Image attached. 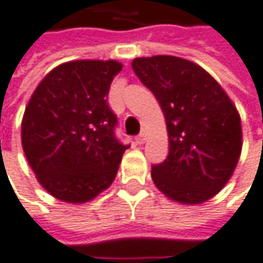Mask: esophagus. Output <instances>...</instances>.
<instances>
[{
	"instance_id": "obj_1",
	"label": "esophagus",
	"mask_w": 263,
	"mask_h": 263,
	"mask_svg": "<svg viewBox=\"0 0 263 263\" xmlns=\"http://www.w3.org/2000/svg\"><path fill=\"white\" fill-rule=\"evenodd\" d=\"M135 140L137 144H143V143L146 142V135L144 133H140V135H137L135 137Z\"/></svg>"
}]
</instances>
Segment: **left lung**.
I'll list each match as a JSON object with an SVG mask.
<instances>
[{
    "instance_id": "1",
    "label": "left lung",
    "mask_w": 263,
    "mask_h": 263,
    "mask_svg": "<svg viewBox=\"0 0 263 263\" xmlns=\"http://www.w3.org/2000/svg\"><path fill=\"white\" fill-rule=\"evenodd\" d=\"M136 76L155 94L166 119L169 153L152 179L170 199L202 203L228 183L242 150L236 107L211 74L173 55L136 59Z\"/></svg>"
}]
</instances>
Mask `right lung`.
<instances>
[{
    "mask_svg": "<svg viewBox=\"0 0 263 263\" xmlns=\"http://www.w3.org/2000/svg\"><path fill=\"white\" fill-rule=\"evenodd\" d=\"M113 60L70 61L38 84L25 108L21 139L25 157L48 193L84 203L113 183L130 144L116 136L117 116L107 104Z\"/></svg>",
    "mask_w": 263,
    "mask_h": 263,
    "instance_id": "add662e5",
    "label": "right lung"
}]
</instances>
